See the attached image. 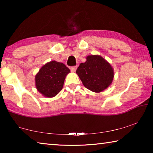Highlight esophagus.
<instances>
[{
    "mask_svg": "<svg viewBox=\"0 0 153 153\" xmlns=\"http://www.w3.org/2000/svg\"><path fill=\"white\" fill-rule=\"evenodd\" d=\"M76 69H77L76 67H71V68H70L71 71L72 72H75V71H76Z\"/></svg>",
    "mask_w": 153,
    "mask_h": 153,
    "instance_id": "34e87169",
    "label": "esophagus"
}]
</instances>
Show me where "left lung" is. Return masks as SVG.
Here are the masks:
<instances>
[{"label":"left lung","mask_w":153,"mask_h":153,"mask_svg":"<svg viewBox=\"0 0 153 153\" xmlns=\"http://www.w3.org/2000/svg\"><path fill=\"white\" fill-rule=\"evenodd\" d=\"M86 59L85 63H80L76 74L87 89L101 92L112 84L113 68L100 55H88Z\"/></svg>","instance_id":"1"}]
</instances>
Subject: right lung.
Segmentation results:
<instances>
[{
	"instance_id": "obj_1",
	"label": "right lung",
	"mask_w": 153,
	"mask_h": 153,
	"mask_svg": "<svg viewBox=\"0 0 153 153\" xmlns=\"http://www.w3.org/2000/svg\"><path fill=\"white\" fill-rule=\"evenodd\" d=\"M69 73L70 70L65 64L56 61L48 62L36 75V89L46 98L55 97L63 88L65 77Z\"/></svg>"
}]
</instances>
